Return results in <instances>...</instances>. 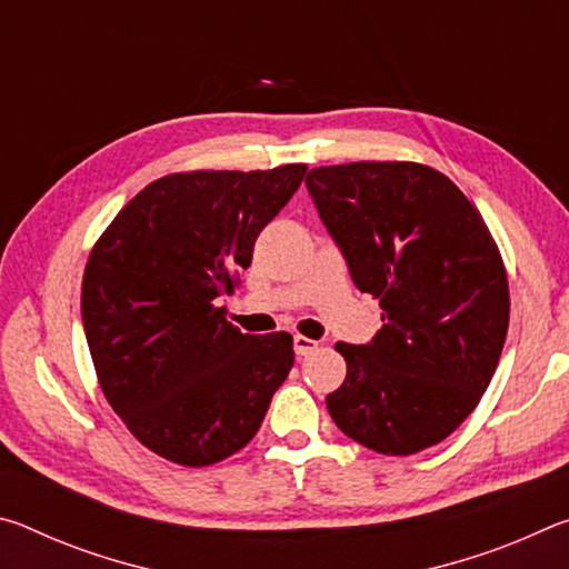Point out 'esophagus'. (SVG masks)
Returning a JSON list of instances; mask_svg holds the SVG:
<instances>
[{"mask_svg": "<svg viewBox=\"0 0 569 569\" xmlns=\"http://www.w3.org/2000/svg\"><path fill=\"white\" fill-rule=\"evenodd\" d=\"M293 349H296L298 359H303V356L313 353L316 349H319V341L308 339V336H296V339H293Z\"/></svg>", "mask_w": 569, "mask_h": 569, "instance_id": "34e87169", "label": "esophagus"}]
</instances>
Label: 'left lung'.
<instances>
[{
    "label": "left lung",
    "mask_w": 569,
    "mask_h": 569,
    "mask_svg": "<svg viewBox=\"0 0 569 569\" xmlns=\"http://www.w3.org/2000/svg\"><path fill=\"white\" fill-rule=\"evenodd\" d=\"M306 186L356 288L383 308L371 343H336L346 379L326 397L331 419L379 455L439 445L475 411L507 339L509 283L492 233L421 162L313 168Z\"/></svg>",
    "instance_id": "left-lung-1"
}]
</instances>
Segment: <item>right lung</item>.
Segmentation results:
<instances>
[{
  "mask_svg": "<svg viewBox=\"0 0 569 569\" xmlns=\"http://www.w3.org/2000/svg\"><path fill=\"white\" fill-rule=\"evenodd\" d=\"M190 170L152 180L92 246L82 326L98 383L130 435L158 457L208 467L256 437L293 366L286 331L226 319L253 243L306 176Z\"/></svg>",
  "mask_w": 569,
  "mask_h": 569,
  "instance_id": "right-lung-1",
  "label": "right lung"
}]
</instances>
